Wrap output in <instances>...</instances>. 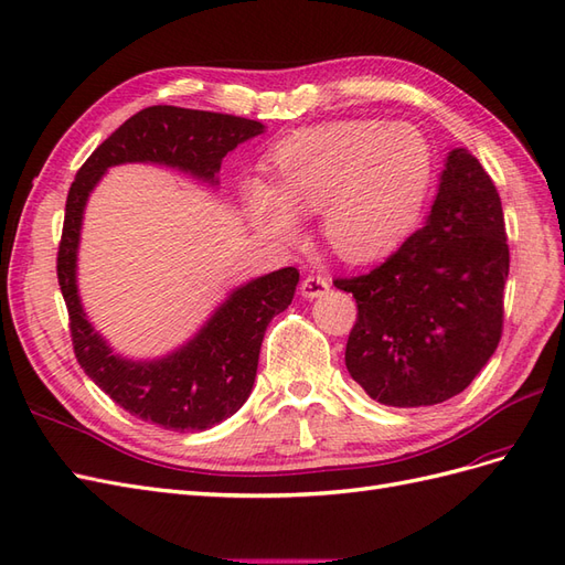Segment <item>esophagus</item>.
Listing matches in <instances>:
<instances>
[{"label": "esophagus", "instance_id": "esophagus-1", "mask_svg": "<svg viewBox=\"0 0 565 565\" xmlns=\"http://www.w3.org/2000/svg\"><path fill=\"white\" fill-rule=\"evenodd\" d=\"M329 288H331V279L327 277V274H308V277H305L300 284V296L312 300V298L324 296Z\"/></svg>", "mask_w": 565, "mask_h": 565}]
</instances>
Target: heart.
<instances>
[{
	"mask_svg": "<svg viewBox=\"0 0 565 565\" xmlns=\"http://www.w3.org/2000/svg\"><path fill=\"white\" fill-rule=\"evenodd\" d=\"M271 189L248 182L255 222L294 241L319 213L327 246L352 265L395 250L422 213L433 174L426 137L405 122L333 120L281 139L267 158Z\"/></svg>",
	"mask_w": 565,
	"mask_h": 565,
	"instance_id": "b5f03b06",
	"label": "heart"
}]
</instances>
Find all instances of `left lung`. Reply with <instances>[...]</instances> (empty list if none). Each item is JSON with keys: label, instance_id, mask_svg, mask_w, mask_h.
Here are the masks:
<instances>
[{"label": "left lung", "instance_id": "left-lung-1", "mask_svg": "<svg viewBox=\"0 0 565 565\" xmlns=\"http://www.w3.org/2000/svg\"><path fill=\"white\" fill-rule=\"evenodd\" d=\"M509 244L502 201L466 149L449 151L424 227L388 260L335 288L358 321L345 366L388 407H428L459 395L499 345Z\"/></svg>", "mask_w": 565, "mask_h": 565}]
</instances>
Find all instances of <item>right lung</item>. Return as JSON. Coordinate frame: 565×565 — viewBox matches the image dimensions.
<instances>
[{
	"mask_svg": "<svg viewBox=\"0 0 565 565\" xmlns=\"http://www.w3.org/2000/svg\"><path fill=\"white\" fill-rule=\"evenodd\" d=\"M263 130V122L227 113L149 106L99 143L71 184L56 274L75 358L116 405L160 428L205 430L244 407L267 324L291 305L300 274L284 267L238 286L180 350L149 362L125 360L94 331L77 294V246L87 199L104 172L120 163H158L217 184L222 158Z\"/></svg>",
	"mask_w": 565,
	"mask_h": 565,
	"instance_id": "right-lung-1",
	"label": "right lung"
}]
</instances>
